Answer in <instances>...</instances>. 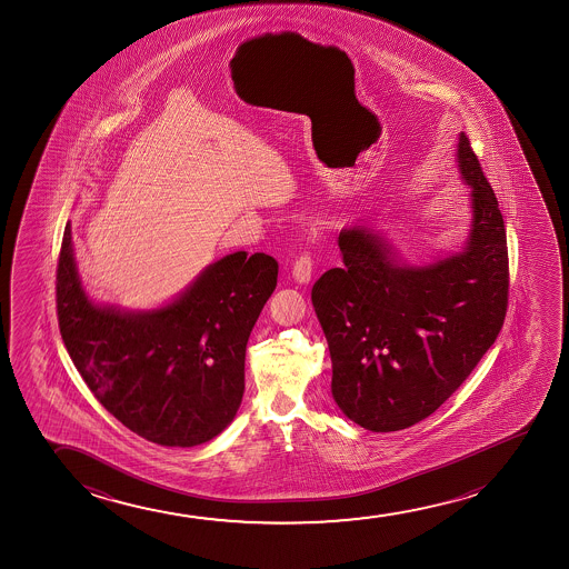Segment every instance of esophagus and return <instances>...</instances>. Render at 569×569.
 <instances>
[{
	"instance_id": "esophagus-1",
	"label": "esophagus",
	"mask_w": 569,
	"mask_h": 569,
	"mask_svg": "<svg viewBox=\"0 0 569 569\" xmlns=\"http://www.w3.org/2000/svg\"><path fill=\"white\" fill-rule=\"evenodd\" d=\"M291 273H293V280H296L297 283H301V286L309 283L312 278L311 257H309V254H303V257L299 258L296 264H293V270H291Z\"/></svg>"
}]
</instances>
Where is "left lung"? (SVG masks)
I'll return each mask as SVG.
<instances>
[{
  "instance_id": "obj_1",
  "label": "left lung",
  "mask_w": 569,
  "mask_h": 569,
  "mask_svg": "<svg viewBox=\"0 0 569 569\" xmlns=\"http://www.w3.org/2000/svg\"><path fill=\"white\" fill-rule=\"evenodd\" d=\"M455 163L470 190V223L459 249L410 262L382 231L359 221L338 234L342 268L312 286L335 402L375 433L410 428L436 412L490 350L506 319V226L465 132Z\"/></svg>"
}]
</instances>
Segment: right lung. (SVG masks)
I'll return each instance as SVG.
<instances>
[{"instance_id":"obj_1","label":"right lung","mask_w":569,"mask_h":569,"mask_svg":"<svg viewBox=\"0 0 569 569\" xmlns=\"http://www.w3.org/2000/svg\"><path fill=\"white\" fill-rule=\"evenodd\" d=\"M276 281L272 257L237 250L153 309L99 303L83 288L68 223L56 276L60 332L87 387L122 426L151 443L196 447L237 416L247 342Z\"/></svg>"}]
</instances>
